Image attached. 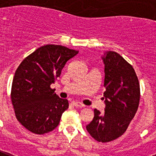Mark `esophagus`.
I'll return each mask as SVG.
<instances>
[{"label": "esophagus", "mask_w": 156, "mask_h": 156, "mask_svg": "<svg viewBox=\"0 0 156 156\" xmlns=\"http://www.w3.org/2000/svg\"><path fill=\"white\" fill-rule=\"evenodd\" d=\"M72 104H73L75 106H76V107H85V105H83L82 103H80V102L74 101L72 102Z\"/></svg>", "instance_id": "34e87169"}]
</instances>
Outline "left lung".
<instances>
[{"mask_svg":"<svg viewBox=\"0 0 156 156\" xmlns=\"http://www.w3.org/2000/svg\"><path fill=\"white\" fill-rule=\"evenodd\" d=\"M105 112L94 110V118L86 129L99 142L112 141L122 136L136 115L140 102V84L135 70L120 54L105 51Z\"/></svg>","mask_w":156,"mask_h":156,"instance_id":"8db88e82","label":"left lung"}]
</instances>
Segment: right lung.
Masks as SVG:
<instances>
[{"mask_svg": "<svg viewBox=\"0 0 156 156\" xmlns=\"http://www.w3.org/2000/svg\"><path fill=\"white\" fill-rule=\"evenodd\" d=\"M78 52L63 45H43L25 58L16 70L11 101L16 119L30 132L43 135L60 123L69 103L60 98L51 85Z\"/></svg>", "mask_w": 156, "mask_h": 156, "instance_id": "add662e5", "label": "right lung"}]
</instances>
